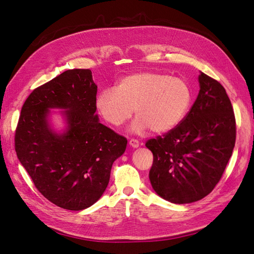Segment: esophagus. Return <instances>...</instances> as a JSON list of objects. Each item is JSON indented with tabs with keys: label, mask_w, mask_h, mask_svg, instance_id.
I'll list each match as a JSON object with an SVG mask.
<instances>
[{
	"label": "esophagus",
	"mask_w": 254,
	"mask_h": 254,
	"mask_svg": "<svg viewBox=\"0 0 254 254\" xmlns=\"http://www.w3.org/2000/svg\"><path fill=\"white\" fill-rule=\"evenodd\" d=\"M129 145L131 147H133V148H137V147H139V141L137 139H135V138H131L129 140Z\"/></svg>",
	"instance_id": "esophagus-1"
}]
</instances>
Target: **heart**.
I'll return each mask as SVG.
<instances>
[{"label":"heart","mask_w":254,"mask_h":254,"mask_svg":"<svg viewBox=\"0 0 254 254\" xmlns=\"http://www.w3.org/2000/svg\"><path fill=\"white\" fill-rule=\"evenodd\" d=\"M190 104L191 90L185 79L152 70L125 76L117 87L101 90L96 100L101 117L116 127L124 125L135 109V133L150 128L168 132L184 121Z\"/></svg>","instance_id":"obj_1"}]
</instances>
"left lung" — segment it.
<instances>
[{
  "label": "left lung",
  "mask_w": 254,
  "mask_h": 254,
  "mask_svg": "<svg viewBox=\"0 0 254 254\" xmlns=\"http://www.w3.org/2000/svg\"><path fill=\"white\" fill-rule=\"evenodd\" d=\"M198 79V97L184 121L146 143L153 153L152 188L172 203L207 196L224 173L236 144V118L225 88L204 73Z\"/></svg>",
  "instance_id": "1"
}]
</instances>
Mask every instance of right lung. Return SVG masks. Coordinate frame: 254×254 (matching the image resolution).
Instances as JSON below:
<instances>
[{"label":"right lung","mask_w":254,"mask_h":254,"mask_svg":"<svg viewBox=\"0 0 254 254\" xmlns=\"http://www.w3.org/2000/svg\"><path fill=\"white\" fill-rule=\"evenodd\" d=\"M97 85L88 68L67 69L29 95L15 129L18 160L35 188L55 205L69 210L92 206L104 190L126 137L101 124ZM65 109L62 135L49 128L48 109Z\"/></svg>","instance_id":"add662e5"}]
</instances>
